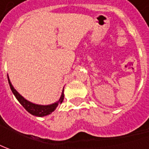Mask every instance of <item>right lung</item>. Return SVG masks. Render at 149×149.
<instances>
[{"mask_svg":"<svg viewBox=\"0 0 149 149\" xmlns=\"http://www.w3.org/2000/svg\"><path fill=\"white\" fill-rule=\"evenodd\" d=\"M8 82L10 84V89L12 91V93L14 94L15 97L17 99V100L20 102V104L21 105L23 106L25 109H26V111H28L30 113H31L32 115H35V116H38V117H43L45 115H48L49 113H51L52 112L54 111V109H56V107L58 106L59 104H61L64 100V90H63V93L60 96V99L59 101H57L56 103L52 104H49V105H39V104H32L31 102L27 101L26 99H24L21 95L14 89V87L12 86V84L10 83V79L8 77Z\"/></svg>","mask_w":149,"mask_h":149,"instance_id":"obj_1","label":"right lung"}]
</instances>
